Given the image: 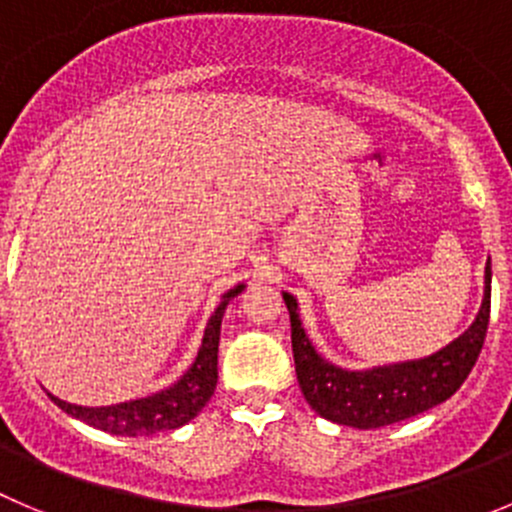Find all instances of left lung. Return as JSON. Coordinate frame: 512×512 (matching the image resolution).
Wrapping results in <instances>:
<instances>
[{
	"mask_svg": "<svg viewBox=\"0 0 512 512\" xmlns=\"http://www.w3.org/2000/svg\"><path fill=\"white\" fill-rule=\"evenodd\" d=\"M490 259L485 266V291L478 316L465 332L440 352L410 362L372 369H342L321 357L306 337L299 304L284 291L291 316V349L296 379L316 415L337 425L374 430L422 415L450 399L478 362L490 321Z\"/></svg>",
	"mask_w": 512,
	"mask_h": 512,
	"instance_id": "obj_1",
	"label": "left lung"
}]
</instances>
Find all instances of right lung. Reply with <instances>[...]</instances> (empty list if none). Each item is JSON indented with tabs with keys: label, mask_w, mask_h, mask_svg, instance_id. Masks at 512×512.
I'll return each mask as SVG.
<instances>
[{
	"label": "right lung",
	"mask_w": 512,
	"mask_h": 512,
	"mask_svg": "<svg viewBox=\"0 0 512 512\" xmlns=\"http://www.w3.org/2000/svg\"><path fill=\"white\" fill-rule=\"evenodd\" d=\"M246 289L243 284L233 286L221 296V304L213 311L211 321L203 334L201 349H198L196 359L188 367V372L173 382L170 387L160 389V392L148 394L140 399H128L120 405L110 407H82L70 405L65 399L50 394L52 402L60 407L67 415L77 417V420L87 422L90 427H97L110 435L123 437H150L155 432L178 430L186 422H191L198 412L206 407L211 399L213 389L218 382V339H221V321L226 314V306L231 304L233 296H238Z\"/></svg>",
	"instance_id": "add662e5"
}]
</instances>
